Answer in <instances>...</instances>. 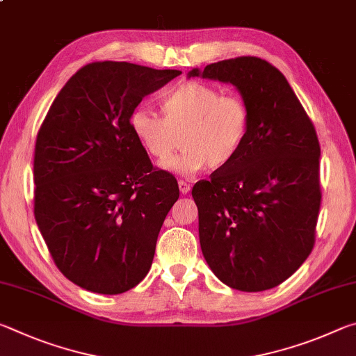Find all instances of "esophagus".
I'll use <instances>...</instances> for the list:
<instances>
[{"label":"esophagus","mask_w":356,"mask_h":356,"mask_svg":"<svg viewBox=\"0 0 356 356\" xmlns=\"http://www.w3.org/2000/svg\"><path fill=\"white\" fill-rule=\"evenodd\" d=\"M179 190L182 195H186V193L191 190V186H190V184H186L185 180H179Z\"/></svg>","instance_id":"1"}]
</instances>
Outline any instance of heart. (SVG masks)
Returning a JSON list of instances; mask_svg holds the SVG:
<instances>
[{"label": "heart", "mask_w": 356, "mask_h": 356, "mask_svg": "<svg viewBox=\"0 0 356 356\" xmlns=\"http://www.w3.org/2000/svg\"><path fill=\"white\" fill-rule=\"evenodd\" d=\"M163 118L136 108L129 118L131 135L150 159L165 163L179 147L184 152L166 168L195 176L209 166L221 171L236 160L250 131V108L238 95H222L202 81H185L160 100Z\"/></svg>", "instance_id": "b5f03b06"}]
</instances>
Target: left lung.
<instances>
[{"mask_svg":"<svg viewBox=\"0 0 356 356\" xmlns=\"http://www.w3.org/2000/svg\"><path fill=\"white\" fill-rule=\"evenodd\" d=\"M186 76L236 86L251 119L236 160L193 186L204 259L236 291L276 287L314 246L322 197L314 125L286 76L261 58L226 59Z\"/></svg>","mask_w":356,"mask_h":356,"instance_id":"obj_1","label":"left lung"}]
</instances>
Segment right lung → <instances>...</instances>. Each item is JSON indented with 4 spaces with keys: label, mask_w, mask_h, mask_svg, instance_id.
Masks as SVG:
<instances>
[{
    "label": "right lung",
    "mask_w": 356,
    "mask_h": 356,
    "mask_svg": "<svg viewBox=\"0 0 356 356\" xmlns=\"http://www.w3.org/2000/svg\"><path fill=\"white\" fill-rule=\"evenodd\" d=\"M182 74L130 63L84 65L59 91L34 150V216L65 278L118 295L154 261L177 180L155 171L129 127L143 97Z\"/></svg>",
    "instance_id": "add662e5"
}]
</instances>
